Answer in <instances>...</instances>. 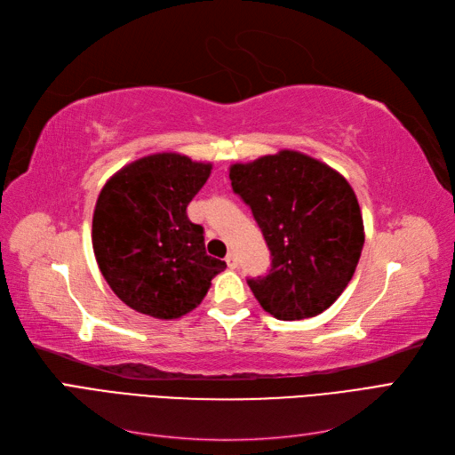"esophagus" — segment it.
<instances>
[{"mask_svg":"<svg viewBox=\"0 0 455 455\" xmlns=\"http://www.w3.org/2000/svg\"><path fill=\"white\" fill-rule=\"evenodd\" d=\"M226 264H228L229 269H235V267H237V256L233 254V252H229V254L226 256Z\"/></svg>","mask_w":455,"mask_h":455,"instance_id":"esophagus-1","label":"esophagus"}]
</instances>
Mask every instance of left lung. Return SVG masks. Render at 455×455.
<instances>
[{
  "instance_id": "obj_1",
  "label": "left lung",
  "mask_w": 455,
  "mask_h": 455,
  "mask_svg": "<svg viewBox=\"0 0 455 455\" xmlns=\"http://www.w3.org/2000/svg\"><path fill=\"white\" fill-rule=\"evenodd\" d=\"M229 180L271 251L269 273L249 279L259 306L279 321L328 309L349 284L364 244L361 206L349 182L294 149L231 164Z\"/></svg>"
}]
</instances>
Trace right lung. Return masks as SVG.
<instances>
[{"label": "right lung", "instance_id": "right-lung-1", "mask_svg": "<svg viewBox=\"0 0 455 455\" xmlns=\"http://www.w3.org/2000/svg\"><path fill=\"white\" fill-rule=\"evenodd\" d=\"M211 163L154 154L129 163L102 188L92 214V249L106 283L131 309L178 319L196 309L226 261L204 251L203 226L188 204Z\"/></svg>", "mask_w": 455, "mask_h": 455}]
</instances>
